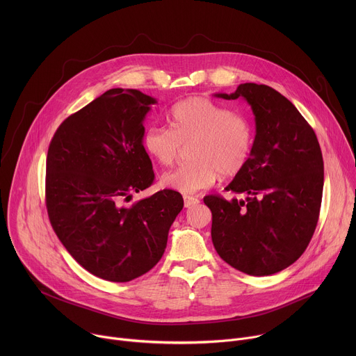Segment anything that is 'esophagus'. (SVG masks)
<instances>
[{
    "mask_svg": "<svg viewBox=\"0 0 356 356\" xmlns=\"http://www.w3.org/2000/svg\"><path fill=\"white\" fill-rule=\"evenodd\" d=\"M183 200H184V207H186V209L194 207L195 204H198V202H200V200H198V198L191 197V195H184V197H183Z\"/></svg>",
    "mask_w": 356,
    "mask_h": 356,
    "instance_id": "1",
    "label": "esophagus"
}]
</instances>
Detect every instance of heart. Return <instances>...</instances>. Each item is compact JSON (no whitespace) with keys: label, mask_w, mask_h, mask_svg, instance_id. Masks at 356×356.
I'll return each mask as SVG.
<instances>
[{"label":"heart","mask_w":356,"mask_h":356,"mask_svg":"<svg viewBox=\"0 0 356 356\" xmlns=\"http://www.w3.org/2000/svg\"><path fill=\"white\" fill-rule=\"evenodd\" d=\"M168 120L170 131L152 125L142 143L146 154L162 166H172L181 146L190 162L165 173L161 184L181 194H195L211 187L218 177L238 176L249 162L253 129L249 120L207 97H188L176 103Z\"/></svg>","instance_id":"heart-1"}]
</instances>
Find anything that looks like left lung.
<instances>
[{"instance_id": "obj_1", "label": "left lung", "mask_w": 356, "mask_h": 356, "mask_svg": "<svg viewBox=\"0 0 356 356\" xmlns=\"http://www.w3.org/2000/svg\"><path fill=\"white\" fill-rule=\"evenodd\" d=\"M255 115L257 135L245 169L225 187L245 198L204 197L211 238L222 261L250 276L277 273L306 250L317 227L324 162L313 128L279 91L243 83L235 92Z\"/></svg>"}]
</instances>
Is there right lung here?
I'll return each mask as SVG.
<instances>
[{
  "label": "right lung",
  "instance_id": "1",
  "mask_svg": "<svg viewBox=\"0 0 356 356\" xmlns=\"http://www.w3.org/2000/svg\"><path fill=\"white\" fill-rule=\"evenodd\" d=\"M156 98L111 88L66 118L49 145L46 207L70 255L90 273L129 282L154 268L183 197L162 190L124 206L155 179L142 143Z\"/></svg>",
  "mask_w": 356,
  "mask_h": 356
}]
</instances>
